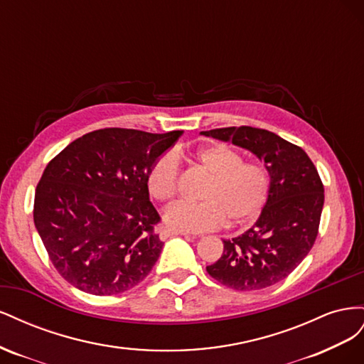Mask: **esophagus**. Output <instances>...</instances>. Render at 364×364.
<instances>
[{
    "mask_svg": "<svg viewBox=\"0 0 364 364\" xmlns=\"http://www.w3.org/2000/svg\"><path fill=\"white\" fill-rule=\"evenodd\" d=\"M174 235H188V232H185V230H178V229H170V228H165L161 230V240H167L170 237H174Z\"/></svg>",
    "mask_w": 364,
    "mask_h": 364,
    "instance_id": "esophagus-1",
    "label": "esophagus"
}]
</instances>
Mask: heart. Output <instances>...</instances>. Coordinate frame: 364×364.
<instances>
[{
  "label": "heart",
  "mask_w": 364,
  "mask_h": 364,
  "mask_svg": "<svg viewBox=\"0 0 364 364\" xmlns=\"http://www.w3.org/2000/svg\"><path fill=\"white\" fill-rule=\"evenodd\" d=\"M181 153L161 155L147 174L153 199L170 203L179 190ZM196 159L211 173L202 202H179L168 208L164 220L170 228L203 232L230 225H246L255 220L267 202L270 191L269 171L259 164L243 162V156L225 144H211L196 153Z\"/></svg>",
  "instance_id": "b5f03b06"
}]
</instances>
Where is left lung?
Instances as JSON below:
<instances>
[{"mask_svg": "<svg viewBox=\"0 0 364 364\" xmlns=\"http://www.w3.org/2000/svg\"><path fill=\"white\" fill-rule=\"evenodd\" d=\"M232 141L266 164L270 191L257 223L223 240V255L206 272L229 289L261 290L287 278L311 250L318 232L323 183L306 153L273 132L250 126L202 132Z\"/></svg>", "mask_w": 364, "mask_h": 364, "instance_id": "obj_1", "label": "left lung"}]
</instances>
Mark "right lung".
I'll list each match as a JSON object with an SVG mask.
<instances>
[{
	"label": "right lung",
	"instance_id": "obj_1",
	"mask_svg": "<svg viewBox=\"0 0 364 364\" xmlns=\"http://www.w3.org/2000/svg\"><path fill=\"white\" fill-rule=\"evenodd\" d=\"M182 130L90 132L54 156L36 186L33 218L53 266L75 289L111 296L151 272L164 243L147 174Z\"/></svg>",
	"mask_w": 364,
	"mask_h": 364
}]
</instances>
